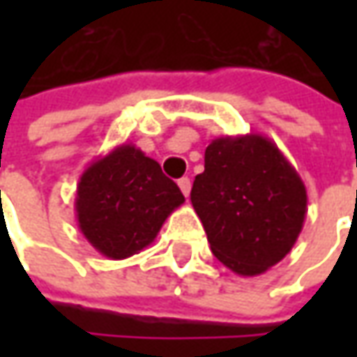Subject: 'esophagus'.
Masks as SVG:
<instances>
[{"mask_svg": "<svg viewBox=\"0 0 357 357\" xmlns=\"http://www.w3.org/2000/svg\"><path fill=\"white\" fill-rule=\"evenodd\" d=\"M178 186H181L183 195L188 199V195H190V178H188V176H183V178L178 181Z\"/></svg>", "mask_w": 357, "mask_h": 357, "instance_id": "1", "label": "esophagus"}]
</instances>
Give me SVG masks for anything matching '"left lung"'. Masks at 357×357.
Masks as SVG:
<instances>
[{"label": "left lung", "mask_w": 357, "mask_h": 357, "mask_svg": "<svg viewBox=\"0 0 357 357\" xmlns=\"http://www.w3.org/2000/svg\"><path fill=\"white\" fill-rule=\"evenodd\" d=\"M190 202L213 254L238 276H258L292 250L308 213L300 174L262 135L218 137L206 146Z\"/></svg>", "instance_id": "1"}]
</instances>
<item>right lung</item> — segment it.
Here are the masks:
<instances>
[{"label":"right lung","instance_id":"right-lung-1","mask_svg":"<svg viewBox=\"0 0 357 357\" xmlns=\"http://www.w3.org/2000/svg\"><path fill=\"white\" fill-rule=\"evenodd\" d=\"M183 202L181 188L162 174L157 160L125 143L83 171L77 185V222L97 252L123 260L155 242Z\"/></svg>","mask_w":357,"mask_h":357}]
</instances>
